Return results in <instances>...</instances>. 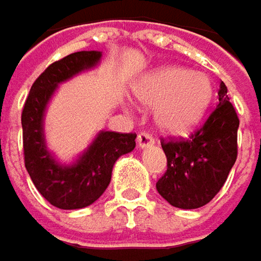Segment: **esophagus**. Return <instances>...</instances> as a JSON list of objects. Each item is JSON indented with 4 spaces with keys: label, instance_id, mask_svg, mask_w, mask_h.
Listing matches in <instances>:
<instances>
[{
    "label": "esophagus",
    "instance_id": "obj_1",
    "mask_svg": "<svg viewBox=\"0 0 261 261\" xmlns=\"http://www.w3.org/2000/svg\"><path fill=\"white\" fill-rule=\"evenodd\" d=\"M153 143H154V140H153L149 134H146V133H142V134L137 136V147L139 149H146V147L152 146Z\"/></svg>",
    "mask_w": 261,
    "mask_h": 261
}]
</instances>
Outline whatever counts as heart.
Listing matches in <instances>:
<instances>
[{
  "label": "heart",
  "mask_w": 261,
  "mask_h": 261,
  "mask_svg": "<svg viewBox=\"0 0 261 261\" xmlns=\"http://www.w3.org/2000/svg\"><path fill=\"white\" fill-rule=\"evenodd\" d=\"M133 93L142 107L154 108L158 130L166 136H182L197 125L209 108L213 83L207 74L165 65L140 77Z\"/></svg>",
  "instance_id": "b5f03b06"
}]
</instances>
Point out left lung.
I'll return each instance as SVG.
<instances>
[{
    "mask_svg": "<svg viewBox=\"0 0 261 261\" xmlns=\"http://www.w3.org/2000/svg\"><path fill=\"white\" fill-rule=\"evenodd\" d=\"M221 82L219 105L190 140L162 143L168 169L156 182L162 197L178 209L207 204L223 187L237 161L240 119Z\"/></svg>",
    "mask_w": 261,
    "mask_h": 261,
    "instance_id": "1",
    "label": "left lung"
}]
</instances>
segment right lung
<instances>
[{"mask_svg":"<svg viewBox=\"0 0 261 261\" xmlns=\"http://www.w3.org/2000/svg\"><path fill=\"white\" fill-rule=\"evenodd\" d=\"M100 51H80L51 64L33 83L23 114L24 165L35 187L52 206L75 210L93 204L108 188L112 168L136 147V134L100 130L73 161L64 162L48 147L45 117L58 87L79 74L97 68Z\"/></svg>","mask_w":261,"mask_h":261,"instance_id":"1","label":"right lung"}]
</instances>
